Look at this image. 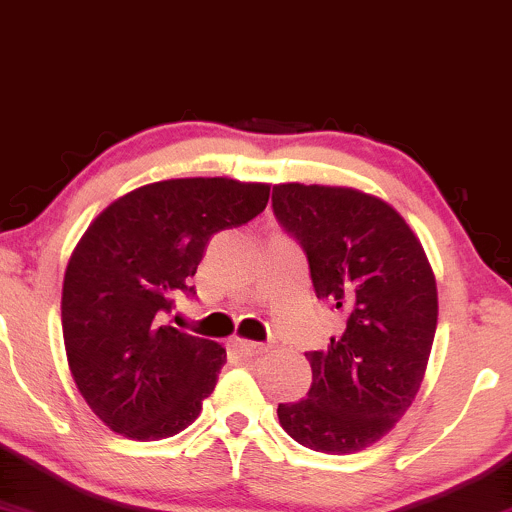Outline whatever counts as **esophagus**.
Returning a JSON list of instances; mask_svg holds the SVG:
<instances>
[{"instance_id":"obj_1","label":"esophagus","mask_w":512,"mask_h":512,"mask_svg":"<svg viewBox=\"0 0 512 512\" xmlns=\"http://www.w3.org/2000/svg\"><path fill=\"white\" fill-rule=\"evenodd\" d=\"M232 345H234V350H237L239 354H244V357H254V354L266 352V345H263V342H251V340L234 338Z\"/></svg>"}]
</instances>
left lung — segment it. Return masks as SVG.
<instances>
[{"label": "left lung", "mask_w": 512, "mask_h": 512, "mask_svg": "<svg viewBox=\"0 0 512 512\" xmlns=\"http://www.w3.org/2000/svg\"><path fill=\"white\" fill-rule=\"evenodd\" d=\"M275 218L309 258L318 299L345 318L306 352L309 395L278 405L282 429L318 453L374 446L410 410L438 321L436 278L417 234L383 198L350 186L275 184Z\"/></svg>", "instance_id": "obj_1"}]
</instances>
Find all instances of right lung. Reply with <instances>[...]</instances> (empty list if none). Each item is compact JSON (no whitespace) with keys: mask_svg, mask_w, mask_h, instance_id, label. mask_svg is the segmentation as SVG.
Segmentation results:
<instances>
[{"mask_svg":"<svg viewBox=\"0 0 512 512\" xmlns=\"http://www.w3.org/2000/svg\"><path fill=\"white\" fill-rule=\"evenodd\" d=\"M268 196L258 182L165 179L117 198L78 239L62 287L66 362L114 434L160 441L198 417L227 352L165 318L179 294H194L208 239L254 220Z\"/></svg>","mask_w":512,"mask_h":512,"instance_id":"right-lung-1","label":"right lung"}]
</instances>
